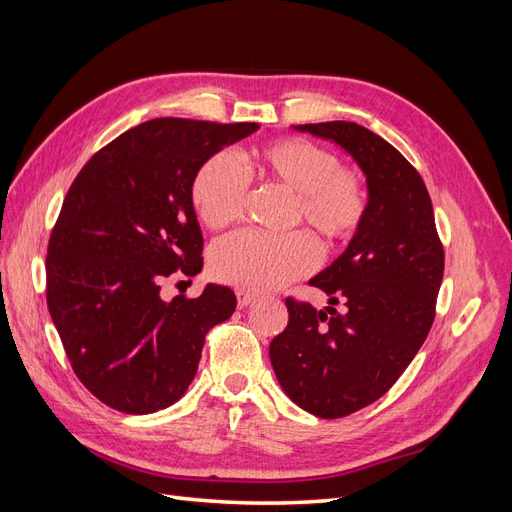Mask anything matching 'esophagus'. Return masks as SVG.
<instances>
[{
	"label": "esophagus",
	"instance_id": "34e87169",
	"mask_svg": "<svg viewBox=\"0 0 512 512\" xmlns=\"http://www.w3.org/2000/svg\"><path fill=\"white\" fill-rule=\"evenodd\" d=\"M235 294H237V303H239V307L250 305V303L254 301V297H256L254 292H250V290H243V288H237V290H235Z\"/></svg>",
	"mask_w": 512,
	"mask_h": 512
}]
</instances>
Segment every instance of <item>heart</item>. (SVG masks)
<instances>
[{
  "label": "heart",
  "instance_id": "b5f03b06",
  "mask_svg": "<svg viewBox=\"0 0 512 512\" xmlns=\"http://www.w3.org/2000/svg\"><path fill=\"white\" fill-rule=\"evenodd\" d=\"M245 170L220 151L198 166L190 185L198 220L211 230L235 224L250 181L280 185L292 194L288 226L305 224L324 247L348 243L367 220L369 185L359 170L342 166L329 147L301 136L275 138L254 147ZM316 267V245L301 230L282 237L237 232L211 247L209 269L215 280L247 290L280 288Z\"/></svg>",
  "mask_w": 512,
  "mask_h": 512
}]
</instances>
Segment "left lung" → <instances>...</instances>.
<instances>
[{"label":"left lung","mask_w":512,"mask_h":512,"mask_svg":"<svg viewBox=\"0 0 512 512\" xmlns=\"http://www.w3.org/2000/svg\"><path fill=\"white\" fill-rule=\"evenodd\" d=\"M297 130L342 145L369 185L365 224L309 282L331 305L322 312L288 297V324L269 346L275 376L294 404L342 418L380 399L421 350L436 318L444 247L425 181L391 143L352 121Z\"/></svg>","instance_id":"8db88e82"}]
</instances>
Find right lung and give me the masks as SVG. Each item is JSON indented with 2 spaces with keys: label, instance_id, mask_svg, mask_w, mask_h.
Masks as SVG:
<instances>
[{
  "label": "right lung",
  "instance_id": "right-lung-1",
  "mask_svg": "<svg viewBox=\"0 0 512 512\" xmlns=\"http://www.w3.org/2000/svg\"><path fill=\"white\" fill-rule=\"evenodd\" d=\"M254 130L158 117L104 145L72 181L46 247V305L76 378L113 410L173 406L207 333L235 312L228 286L170 303L160 286L203 267L190 198L198 166Z\"/></svg>",
  "mask_w": 512,
  "mask_h": 512
}]
</instances>
